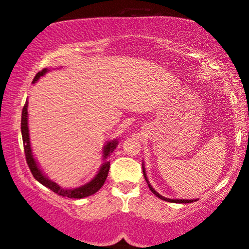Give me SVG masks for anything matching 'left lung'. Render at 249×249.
<instances>
[{
	"label": "left lung",
	"instance_id": "left-lung-1",
	"mask_svg": "<svg viewBox=\"0 0 249 249\" xmlns=\"http://www.w3.org/2000/svg\"><path fill=\"white\" fill-rule=\"evenodd\" d=\"M142 173H144L145 180H146V182H147L148 187H150L151 192H152L156 196H158L159 199L165 200V201H168V202H176V204H190V202H193V201H194V200H185V199H168V198H165V196H160V194H159L158 192H157L156 190H154V188H153L152 186H151V184H150V182H148V179H147V177H146V173H145V167H144V166H142Z\"/></svg>",
	"mask_w": 249,
	"mask_h": 249
}]
</instances>
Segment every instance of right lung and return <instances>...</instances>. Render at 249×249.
<instances>
[{"label": "right lung", "instance_id": "right-lung-1", "mask_svg": "<svg viewBox=\"0 0 249 249\" xmlns=\"http://www.w3.org/2000/svg\"><path fill=\"white\" fill-rule=\"evenodd\" d=\"M48 71L49 70H48L47 68L43 69L42 71H39V72L35 76V78H34L33 83H36L39 79V77L45 75ZM21 131H22V139H23L24 154H25V159H27V164L30 168L31 173H33L34 178H35L38 182H41L43 186L50 188L53 192L57 193L58 196H68V198H73V199H82V198H85V196L95 194L97 191L101 190V187L104 185L105 180L107 178L108 170H110V161L107 160V157L115 151L117 145H118V141H117V139L107 142V144L105 145L104 148H103V160H104V162L102 164V166L99 168L98 173L95 176V178L91 180L90 182L83 185L81 187L63 188L59 186L58 184H56L55 181H53V180H50L49 178L45 177V174L42 172L41 168H39L38 165H37L35 158H34L33 151H31V146H30L29 127H28V101L25 102L23 110H22Z\"/></svg>", "mask_w": 249, "mask_h": 249}]
</instances>
